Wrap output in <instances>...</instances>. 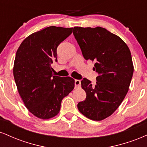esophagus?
<instances>
[{
  "instance_id": "1",
  "label": "esophagus",
  "mask_w": 147,
  "mask_h": 147,
  "mask_svg": "<svg viewBox=\"0 0 147 147\" xmlns=\"http://www.w3.org/2000/svg\"><path fill=\"white\" fill-rule=\"evenodd\" d=\"M75 87H79L81 86V81L79 79H76L75 81Z\"/></svg>"
}]
</instances>
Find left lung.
Returning <instances> with one entry per match:
<instances>
[{
	"instance_id": "left-lung-1",
	"label": "left lung",
	"mask_w": 147,
	"mask_h": 147,
	"mask_svg": "<svg viewBox=\"0 0 147 147\" xmlns=\"http://www.w3.org/2000/svg\"><path fill=\"white\" fill-rule=\"evenodd\" d=\"M73 34L85 59L95 62L93 70L98 74L95 85L82 80L86 97L77 107L89 119L102 120L113 113L129 90L133 74L131 52L120 37L101 27H75Z\"/></svg>"
}]
</instances>
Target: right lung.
Returning a JSON list of instances; mask_svg holds the SVG:
<instances>
[{
  "mask_svg": "<svg viewBox=\"0 0 147 147\" xmlns=\"http://www.w3.org/2000/svg\"><path fill=\"white\" fill-rule=\"evenodd\" d=\"M72 28L50 26L27 37L18 48L13 73L19 95L31 113L41 119L55 117L61 101L75 87L72 77L53 75L59 45Z\"/></svg>",
  "mask_w": 147,
  "mask_h": 147,
  "instance_id": "right-lung-1",
  "label": "right lung"
}]
</instances>
